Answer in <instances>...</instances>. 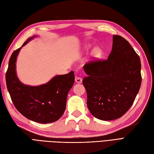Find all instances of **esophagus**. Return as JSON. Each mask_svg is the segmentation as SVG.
I'll use <instances>...</instances> for the list:
<instances>
[{
  "mask_svg": "<svg viewBox=\"0 0 154 154\" xmlns=\"http://www.w3.org/2000/svg\"><path fill=\"white\" fill-rule=\"evenodd\" d=\"M75 81L76 83H79V84H80V83L82 82V78L80 77H78V76H76L75 77Z\"/></svg>",
  "mask_w": 154,
  "mask_h": 154,
  "instance_id": "34e87169",
  "label": "esophagus"
}]
</instances>
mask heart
I'll return each instance as SVG.
<instances>
[{"mask_svg":"<svg viewBox=\"0 0 154 154\" xmlns=\"http://www.w3.org/2000/svg\"><path fill=\"white\" fill-rule=\"evenodd\" d=\"M101 53H102V52H101V50L100 49V48H94V49L93 50L92 54H93V56L94 57H99L100 56H101Z\"/></svg>","mask_w":154,"mask_h":154,"instance_id":"heart-1","label":"heart"}]
</instances>
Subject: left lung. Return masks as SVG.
Segmentation results:
<instances>
[{"instance_id":"1","label":"left lung","mask_w":154,"mask_h":154,"mask_svg":"<svg viewBox=\"0 0 154 154\" xmlns=\"http://www.w3.org/2000/svg\"><path fill=\"white\" fill-rule=\"evenodd\" d=\"M84 69L88 76L82 82L91 114L102 120L121 117L134 103L142 82L140 57L130 44L114 35L107 59L89 61Z\"/></svg>"}]
</instances>
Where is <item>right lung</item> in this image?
I'll return each instance as SVG.
<instances>
[{
    "label": "right lung",
    "mask_w": 154,
    "mask_h": 154,
    "mask_svg": "<svg viewBox=\"0 0 154 154\" xmlns=\"http://www.w3.org/2000/svg\"><path fill=\"white\" fill-rule=\"evenodd\" d=\"M34 37L28 39L22 47ZM20 48L12 53L6 73L7 89L11 100L18 111L32 121L42 124L55 122L65 110L67 94L74 83V72L56 76L39 86L24 85L15 72L16 59Z\"/></svg>",
    "instance_id": "add662e5"
}]
</instances>
